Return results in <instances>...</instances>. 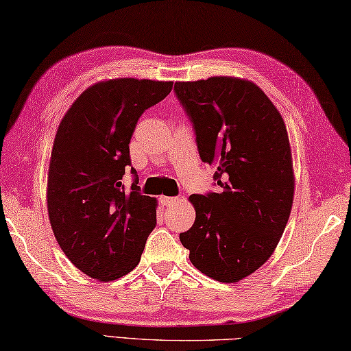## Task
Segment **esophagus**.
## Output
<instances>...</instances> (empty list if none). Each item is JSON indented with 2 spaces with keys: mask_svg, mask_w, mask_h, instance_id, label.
Instances as JSON below:
<instances>
[{
  "mask_svg": "<svg viewBox=\"0 0 351 351\" xmlns=\"http://www.w3.org/2000/svg\"><path fill=\"white\" fill-rule=\"evenodd\" d=\"M160 202L164 206H169V205H173L176 202H180V197H170V196H161L160 197Z\"/></svg>",
  "mask_w": 351,
  "mask_h": 351,
  "instance_id": "34e87169",
  "label": "esophagus"
}]
</instances>
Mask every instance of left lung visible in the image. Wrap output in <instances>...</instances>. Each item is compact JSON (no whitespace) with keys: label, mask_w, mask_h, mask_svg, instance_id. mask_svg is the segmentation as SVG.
<instances>
[{"label":"left lung","mask_w":351,"mask_h":351,"mask_svg":"<svg viewBox=\"0 0 351 351\" xmlns=\"http://www.w3.org/2000/svg\"><path fill=\"white\" fill-rule=\"evenodd\" d=\"M175 93L196 132L200 160L215 164L219 193L193 195L196 220L180 234L197 270L232 283L271 256L294 197L287 126L252 81H178Z\"/></svg>","instance_id":"1"}]
</instances>
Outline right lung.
<instances>
[{"instance_id":"add662e5","label":"right lung","mask_w":351,"mask_h":351,"mask_svg":"<svg viewBox=\"0 0 351 351\" xmlns=\"http://www.w3.org/2000/svg\"><path fill=\"white\" fill-rule=\"evenodd\" d=\"M171 81L116 78L90 86L62 119L48 171V215L64 255L102 282L140 263L156 225V200L121 185L130 141L145 110L170 93Z\"/></svg>"}]
</instances>
